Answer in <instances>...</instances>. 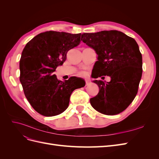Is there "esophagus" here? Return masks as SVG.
<instances>
[{"label": "esophagus", "instance_id": "1", "mask_svg": "<svg viewBox=\"0 0 159 159\" xmlns=\"http://www.w3.org/2000/svg\"><path fill=\"white\" fill-rule=\"evenodd\" d=\"M90 84V81L89 80H85V85H88Z\"/></svg>", "mask_w": 159, "mask_h": 159}]
</instances>
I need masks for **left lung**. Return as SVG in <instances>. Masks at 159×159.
I'll use <instances>...</instances> for the list:
<instances>
[{"label": "left lung", "mask_w": 159, "mask_h": 159, "mask_svg": "<svg viewBox=\"0 0 159 159\" xmlns=\"http://www.w3.org/2000/svg\"><path fill=\"white\" fill-rule=\"evenodd\" d=\"M81 40L98 54L93 78L107 75L111 81H93L98 94L90 99L96 111L107 115L119 114L132 103L142 76V55L133 38L117 30L84 33Z\"/></svg>", "instance_id": "obj_1"}]
</instances>
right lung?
<instances>
[{
	"label": "right lung",
	"mask_w": 159,
	"mask_h": 159,
	"mask_svg": "<svg viewBox=\"0 0 159 159\" xmlns=\"http://www.w3.org/2000/svg\"><path fill=\"white\" fill-rule=\"evenodd\" d=\"M80 36L81 34L47 31L34 37L22 52L19 66L24 92L31 106L44 116L63 113L73 91L85 85L80 78L61 81L54 74L57 67L66 61L68 52L79 45Z\"/></svg>",
	"instance_id": "obj_1"
}]
</instances>
